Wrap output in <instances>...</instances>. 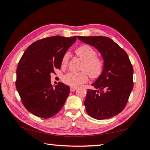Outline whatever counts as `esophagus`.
<instances>
[{"label": "esophagus", "mask_w": 150, "mask_h": 150, "mask_svg": "<svg viewBox=\"0 0 150 150\" xmlns=\"http://www.w3.org/2000/svg\"><path fill=\"white\" fill-rule=\"evenodd\" d=\"M77 90V88H75V87H70V91H74Z\"/></svg>", "instance_id": "34e87169"}]
</instances>
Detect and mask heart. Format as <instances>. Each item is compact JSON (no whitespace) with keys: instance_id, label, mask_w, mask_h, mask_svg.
Returning <instances> with one entry per match:
<instances>
[{"instance_id":"1","label":"heart","mask_w":150,"mask_h":150,"mask_svg":"<svg viewBox=\"0 0 150 150\" xmlns=\"http://www.w3.org/2000/svg\"><path fill=\"white\" fill-rule=\"evenodd\" d=\"M75 53L80 58L84 61L82 69L86 70L92 78H97L103 71L104 63L103 60L97 57V53L93 47L89 45H82L76 50ZM69 54L64 55L61 64L65 67L69 61ZM88 80V75L86 71L69 72L63 77L64 83L71 87H79L82 84Z\"/></svg>"}]
</instances>
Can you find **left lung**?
<instances>
[{"mask_svg":"<svg viewBox=\"0 0 150 150\" xmlns=\"http://www.w3.org/2000/svg\"><path fill=\"white\" fill-rule=\"evenodd\" d=\"M95 47L104 63L103 71L88 89L84 103L87 113L98 120L110 119L122 111L133 88V69L128 54L106 37L77 36Z\"/></svg>","mask_w":150,"mask_h":150,"instance_id":"obj_1","label":"left lung"}]
</instances>
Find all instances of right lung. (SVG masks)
I'll return each instance as SVG.
<instances>
[{"label":"right lung","mask_w":150,"mask_h":150,"mask_svg":"<svg viewBox=\"0 0 150 150\" xmlns=\"http://www.w3.org/2000/svg\"><path fill=\"white\" fill-rule=\"evenodd\" d=\"M77 40L53 36L34 42L25 51L17 68L16 88L22 104L30 113L49 119L61 110L70 91L69 86L51 84L52 73L61 67L62 59Z\"/></svg>","instance_id":"obj_1"}]
</instances>
